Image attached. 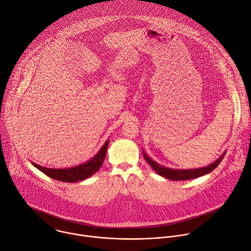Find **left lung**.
Returning <instances> with one entry per match:
<instances>
[{
    "label": "left lung",
    "mask_w": 251,
    "mask_h": 251,
    "mask_svg": "<svg viewBox=\"0 0 251 251\" xmlns=\"http://www.w3.org/2000/svg\"><path fill=\"white\" fill-rule=\"evenodd\" d=\"M224 155H225V153L219 159H217L214 163L210 164L209 166H206V168L197 169V170H173V169H166V168H164V166L159 165L158 163H156L152 159H151L144 152L145 159L153 169V171L157 175H159L165 178L172 179V180H189V179H193V178H197L199 176H205L217 168V166L220 164V162L222 161V159L224 158Z\"/></svg>",
    "instance_id": "obj_1"
}]
</instances>
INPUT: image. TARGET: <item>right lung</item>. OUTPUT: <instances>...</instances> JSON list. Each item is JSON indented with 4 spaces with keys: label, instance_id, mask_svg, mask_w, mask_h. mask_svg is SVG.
Masks as SVG:
<instances>
[{
    "label": "right lung",
    "instance_id": "add662e5",
    "mask_svg": "<svg viewBox=\"0 0 251 251\" xmlns=\"http://www.w3.org/2000/svg\"><path fill=\"white\" fill-rule=\"evenodd\" d=\"M108 147V140L105 142L103 147L100 150V151L88 162L75 166L71 169H64V170H55V169H47L44 166L38 165L36 163L31 162L36 169L42 172L44 175L48 176L49 177L63 181V182H76L83 179H87L93 175H95L102 165V162L105 158L106 151Z\"/></svg>",
    "mask_w": 251,
    "mask_h": 251
}]
</instances>
